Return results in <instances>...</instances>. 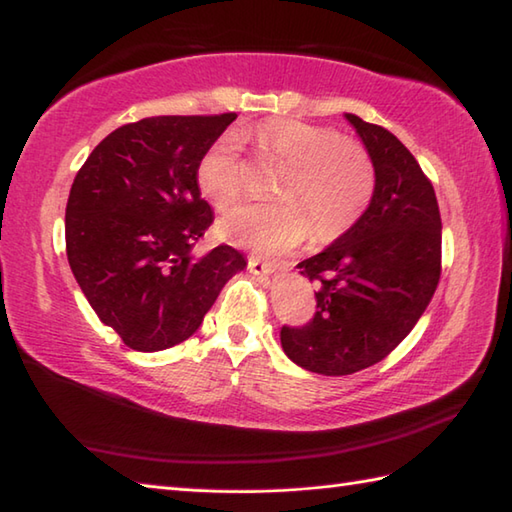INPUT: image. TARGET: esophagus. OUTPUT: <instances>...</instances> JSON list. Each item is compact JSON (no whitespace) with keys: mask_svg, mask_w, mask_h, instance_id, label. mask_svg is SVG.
Here are the masks:
<instances>
[{"mask_svg":"<svg viewBox=\"0 0 512 512\" xmlns=\"http://www.w3.org/2000/svg\"><path fill=\"white\" fill-rule=\"evenodd\" d=\"M279 264L275 262V259H264L262 255H250L248 257V270L253 275H270L275 273V268Z\"/></svg>","mask_w":512,"mask_h":512,"instance_id":"obj_1","label":"esophagus"}]
</instances>
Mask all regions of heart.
Here are the masks:
<instances>
[{
	"instance_id": "heart-1",
	"label": "heart",
	"mask_w": 512,
	"mask_h": 512,
	"mask_svg": "<svg viewBox=\"0 0 512 512\" xmlns=\"http://www.w3.org/2000/svg\"><path fill=\"white\" fill-rule=\"evenodd\" d=\"M242 138L253 140L262 156L286 165L277 180V202H248L220 220V235L237 246L262 253H284L308 237L312 221L321 237L354 226L367 211L376 189L372 158L356 140L332 127L275 118ZM200 191L217 209L231 206L242 193V160L228 136L204 151L195 169Z\"/></svg>"
}]
</instances>
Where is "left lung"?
Returning <instances> with one entry per match:
<instances>
[{
	"mask_svg": "<svg viewBox=\"0 0 512 512\" xmlns=\"http://www.w3.org/2000/svg\"><path fill=\"white\" fill-rule=\"evenodd\" d=\"M345 118L372 158L376 189L350 231L297 266L317 281V310L306 325L281 328L288 358L323 376L361 372L394 352L442 273V220L427 173L385 127Z\"/></svg>",
	"mask_w": 512,
	"mask_h": 512,
	"instance_id": "obj_1",
	"label": "left lung"
}]
</instances>
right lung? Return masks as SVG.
<instances>
[{"instance_id":"right-lung-1","label":"right lung","mask_w":512,"mask_h":512,"mask_svg":"<svg viewBox=\"0 0 512 512\" xmlns=\"http://www.w3.org/2000/svg\"><path fill=\"white\" fill-rule=\"evenodd\" d=\"M237 118L151 116L94 147L65 206V253L76 284L105 325L136 352H160L200 328L246 259L220 244L191 248L213 224L195 169Z\"/></svg>"}]
</instances>
